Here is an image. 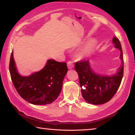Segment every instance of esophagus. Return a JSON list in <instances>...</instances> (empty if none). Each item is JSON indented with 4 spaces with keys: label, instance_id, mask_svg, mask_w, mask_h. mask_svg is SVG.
Segmentation results:
<instances>
[{
    "label": "esophagus",
    "instance_id": "34e87169",
    "mask_svg": "<svg viewBox=\"0 0 135 135\" xmlns=\"http://www.w3.org/2000/svg\"><path fill=\"white\" fill-rule=\"evenodd\" d=\"M67 66H68V69H72V68H74V64H73V63L72 61H68L67 62Z\"/></svg>",
    "mask_w": 135,
    "mask_h": 135
}]
</instances>
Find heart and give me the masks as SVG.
<instances>
[{
	"mask_svg": "<svg viewBox=\"0 0 135 135\" xmlns=\"http://www.w3.org/2000/svg\"><path fill=\"white\" fill-rule=\"evenodd\" d=\"M94 46L95 43L93 41H90V42H88L81 49V51H80V56L82 57V58H84V57L89 56L92 54L93 48H94Z\"/></svg>",
	"mask_w": 135,
	"mask_h": 135,
	"instance_id": "b5f03b06",
	"label": "heart"
}]
</instances>
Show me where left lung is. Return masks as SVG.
<instances>
[{
    "mask_svg": "<svg viewBox=\"0 0 135 135\" xmlns=\"http://www.w3.org/2000/svg\"><path fill=\"white\" fill-rule=\"evenodd\" d=\"M113 43L115 48L120 50V58L122 64L115 74L103 76L95 73L90 67L89 60L76 62L75 70L78 73L81 94L88 103L100 105L108 102L117 92L122 82L124 61L122 46L118 38L114 37Z\"/></svg>",
    "mask_w": 135,
    "mask_h": 135,
    "instance_id": "obj_1",
    "label": "left lung"
}]
</instances>
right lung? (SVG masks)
Instances as JSON below:
<instances>
[{
    "label": "right lung",
    "mask_w": 135,
    "mask_h": 135,
    "mask_svg": "<svg viewBox=\"0 0 135 135\" xmlns=\"http://www.w3.org/2000/svg\"><path fill=\"white\" fill-rule=\"evenodd\" d=\"M13 56L12 51L9 62L11 77L16 90L24 100L32 104L46 105L57 99L68 71L66 62L49 59L42 70L24 77L18 74Z\"/></svg>",
    "instance_id": "obj_1"
}]
</instances>
